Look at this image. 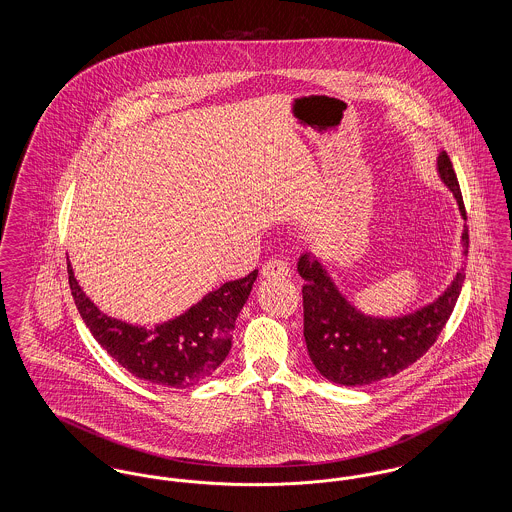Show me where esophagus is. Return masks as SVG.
Instances as JSON below:
<instances>
[{"label":"esophagus","mask_w":512,"mask_h":512,"mask_svg":"<svg viewBox=\"0 0 512 512\" xmlns=\"http://www.w3.org/2000/svg\"><path fill=\"white\" fill-rule=\"evenodd\" d=\"M261 274L265 278H274V276H288L290 274V265L284 261V259H272L267 261L263 268H261Z\"/></svg>","instance_id":"34e87169"}]
</instances>
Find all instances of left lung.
Returning a JSON list of instances; mask_svg holds the SVG:
<instances>
[{
  "label": "left lung",
  "mask_w": 512,
  "mask_h": 512,
  "mask_svg": "<svg viewBox=\"0 0 512 512\" xmlns=\"http://www.w3.org/2000/svg\"><path fill=\"white\" fill-rule=\"evenodd\" d=\"M439 178L453 192L466 219L457 174L445 151L438 157ZM463 255H468V228L463 230ZM297 272L303 286V336L318 372L341 386H368L416 363L438 340L463 288L464 265L449 288L430 305L395 318L363 315L336 288L326 268L303 253Z\"/></svg>",
  "instance_id": "left-lung-1"
}]
</instances>
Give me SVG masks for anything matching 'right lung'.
I'll use <instances>...</instances> for the list:
<instances>
[{"label": "right lung", "mask_w": 512, "mask_h": 512, "mask_svg": "<svg viewBox=\"0 0 512 512\" xmlns=\"http://www.w3.org/2000/svg\"><path fill=\"white\" fill-rule=\"evenodd\" d=\"M74 303L99 345L136 378L169 388H190L209 378L232 347L236 318L257 280V270L222 284L184 315L155 328L107 317L82 292L67 263Z\"/></svg>", "instance_id": "right-lung-1"}]
</instances>
